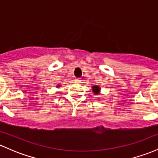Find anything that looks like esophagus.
Here are the masks:
<instances>
[{
	"label": "esophagus",
	"mask_w": 158,
	"mask_h": 158,
	"mask_svg": "<svg viewBox=\"0 0 158 158\" xmlns=\"http://www.w3.org/2000/svg\"><path fill=\"white\" fill-rule=\"evenodd\" d=\"M74 81H75L76 83H79L81 81V79H78V78H76L75 80H74Z\"/></svg>",
	"instance_id": "1"
}]
</instances>
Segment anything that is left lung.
I'll return each instance as SVG.
<instances>
[{"label": "left lung", "mask_w": 158, "mask_h": 158, "mask_svg": "<svg viewBox=\"0 0 158 158\" xmlns=\"http://www.w3.org/2000/svg\"><path fill=\"white\" fill-rule=\"evenodd\" d=\"M100 87L98 86V85H94V86H92V91L94 94V95H98L99 93H100Z\"/></svg>", "instance_id": "1"}]
</instances>
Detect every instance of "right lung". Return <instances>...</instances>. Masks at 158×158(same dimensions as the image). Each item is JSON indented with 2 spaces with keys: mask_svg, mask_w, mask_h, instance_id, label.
<instances>
[{
  "mask_svg": "<svg viewBox=\"0 0 158 158\" xmlns=\"http://www.w3.org/2000/svg\"><path fill=\"white\" fill-rule=\"evenodd\" d=\"M59 86H60V85H57V86L56 87H59Z\"/></svg>",
  "mask_w": 158,
  "mask_h": 158,
  "instance_id": "add662e5",
  "label": "right lung"
}]
</instances>
